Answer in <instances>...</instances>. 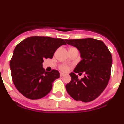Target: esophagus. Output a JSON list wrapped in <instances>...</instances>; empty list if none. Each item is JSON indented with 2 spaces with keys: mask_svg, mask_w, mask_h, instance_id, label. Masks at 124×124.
<instances>
[{
  "mask_svg": "<svg viewBox=\"0 0 124 124\" xmlns=\"http://www.w3.org/2000/svg\"><path fill=\"white\" fill-rule=\"evenodd\" d=\"M65 75L64 73H60V76L61 77H62V76H63Z\"/></svg>",
  "mask_w": 124,
  "mask_h": 124,
  "instance_id": "obj_1",
  "label": "esophagus"
}]
</instances>
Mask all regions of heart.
I'll return each instance as SVG.
<instances>
[{"mask_svg": "<svg viewBox=\"0 0 124 124\" xmlns=\"http://www.w3.org/2000/svg\"><path fill=\"white\" fill-rule=\"evenodd\" d=\"M60 69L62 70H63V71H67V70H68V67L67 65H61V67H60Z\"/></svg>", "mask_w": 124, "mask_h": 124, "instance_id": "b5f03b06", "label": "heart"}]
</instances>
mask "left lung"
<instances>
[{"label": "left lung", "mask_w": 124, "mask_h": 124, "mask_svg": "<svg viewBox=\"0 0 124 124\" xmlns=\"http://www.w3.org/2000/svg\"><path fill=\"white\" fill-rule=\"evenodd\" d=\"M68 45L79 50L81 61L70 73L71 80L66 84L68 93L76 101L89 102L97 99L109 82L112 56L102 41L92 38L65 40ZM85 73L79 80L75 73Z\"/></svg>", "instance_id": "8db88e82"}]
</instances>
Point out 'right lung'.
<instances>
[{"label": "right lung", "mask_w": 124, "mask_h": 124, "mask_svg": "<svg viewBox=\"0 0 124 124\" xmlns=\"http://www.w3.org/2000/svg\"><path fill=\"white\" fill-rule=\"evenodd\" d=\"M64 40L48 37H31L15 48L10 62L13 82L18 91L29 99H39L48 95L53 83L59 78L57 70L45 71L43 59H52Z\"/></svg>", "instance_id": "right-lung-1"}]
</instances>
